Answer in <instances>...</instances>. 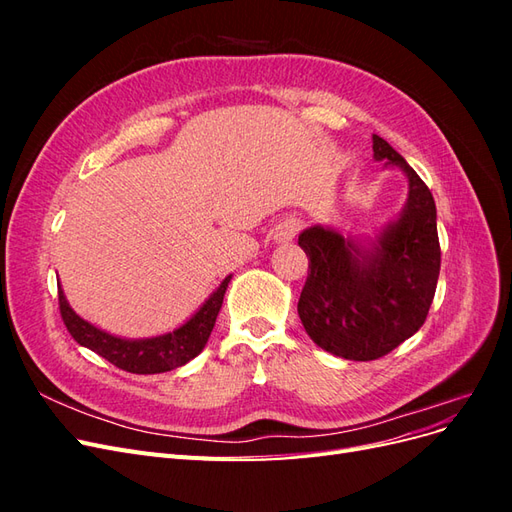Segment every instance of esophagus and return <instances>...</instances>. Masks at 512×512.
<instances>
[{
    "mask_svg": "<svg viewBox=\"0 0 512 512\" xmlns=\"http://www.w3.org/2000/svg\"><path fill=\"white\" fill-rule=\"evenodd\" d=\"M299 232V222L297 220H286L275 230V241L277 243H288L294 239V235Z\"/></svg>",
    "mask_w": 512,
    "mask_h": 512,
    "instance_id": "1",
    "label": "esophagus"
}]
</instances>
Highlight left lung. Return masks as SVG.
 <instances>
[{
    "mask_svg": "<svg viewBox=\"0 0 512 512\" xmlns=\"http://www.w3.org/2000/svg\"><path fill=\"white\" fill-rule=\"evenodd\" d=\"M374 160L399 168L408 198L376 237L314 224L299 235L309 273L299 318L312 342L348 361H374L423 327L440 275L436 203L399 153L371 136Z\"/></svg>",
    "mask_w": 512,
    "mask_h": 512,
    "instance_id": "obj_1",
    "label": "left lung"
}]
</instances>
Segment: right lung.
<instances>
[{"mask_svg":"<svg viewBox=\"0 0 512 512\" xmlns=\"http://www.w3.org/2000/svg\"><path fill=\"white\" fill-rule=\"evenodd\" d=\"M230 280L232 275H226L224 282L209 294V299H205V303L181 327L156 337H119L87 322L70 307L64 290H61V284L59 309L70 335L81 346L104 356L106 361H111L123 371H130V374H164V371L190 363L194 356L203 352L215 327V318L220 314Z\"/></svg>","mask_w":512,"mask_h":512,"instance_id":"add662e5","label":"right lung"}]
</instances>
